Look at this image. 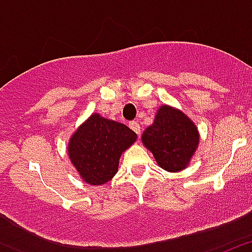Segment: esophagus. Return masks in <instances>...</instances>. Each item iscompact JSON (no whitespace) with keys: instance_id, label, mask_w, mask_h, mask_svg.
I'll use <instances>...</instances> for the list:
<instances>
[{"instance_id":"1","label":"esophagus","mask_w":252,"mask_h":252,"mask_svg":"<svg viewBox=\"0 0 252 252\" xmlns=\"http://www.w3.org/2000/svg\"><path fill=\"white\" fill-rule=\"evenodd\" d=\"M128 126H130V128L133 131V132H136L137 135H140V132H141V126H140L139 122L132 121V122H130V125H128Z\"/></svg>"}]
</instances>
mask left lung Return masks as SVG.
<instances>
[{
	"label": "left lung",
	"mask_w": 252,
	"mask_h": 252,
	"mask_svg": "<svg viewBox=\"0 0 252 252\" xmlns=\"http://www.w3.org/2000/svg\"><path fill=\"white\" fill-rule=\"evenodd\" d=\"M141 141L160 168L177 173L190 164L199 144V131L183 111L162 104L153 125L142 132Z\"/></svg>",
	"instance_id": "1"
}]
</instances>
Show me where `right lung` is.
<instances>
[{
	"mask_svg": "<svg viewBox=\"0 0 252 252\" xmlns=\"http://www.w3.org/2000/svg\"><path fill=\"white\" fill-rule=\"evenodd\" d=\"M136 139L126 125L92 113L70 136L66 150L84 183L101 186L115 177L122 153Z\"/></svg>",
	"mask_w": 252,
	"mask_h": 252,
	"instance_id": "1",
	"label": "right lung"
}]
</instances>
